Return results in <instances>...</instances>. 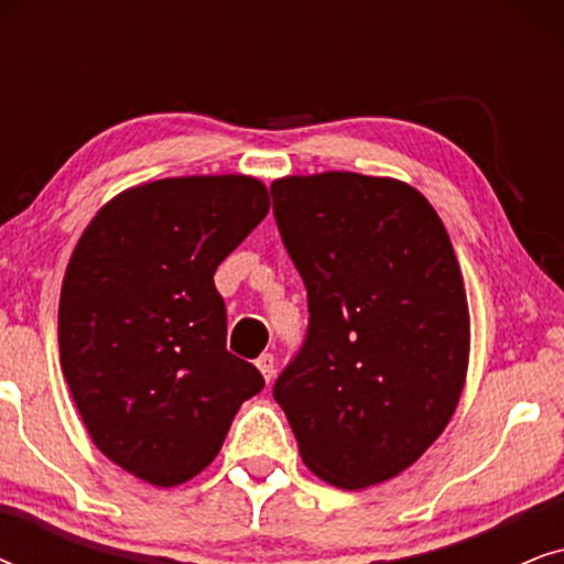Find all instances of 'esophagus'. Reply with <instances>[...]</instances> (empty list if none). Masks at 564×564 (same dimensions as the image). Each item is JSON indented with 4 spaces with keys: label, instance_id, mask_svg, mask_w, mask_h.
Returning <instances> with one entry per match:
<instances>
[{
    "label": "esophagus",
    "instance_id": "34e87169",
    "mask_svg": "<svg viewBox=\"0 0 564 564\" xmlns=\"http://www.w3.org/2000/svg\"><path fill=\"white\" fill-rule=\"evenodd\" d=\"M257 367L267 382L274 380V354H261L257 359Z\"/></svg>",
    "mask_w": 564,
    "mask_h": 564
}]
</instances>
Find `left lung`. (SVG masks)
<instances>
[{
    "instance_id": "8db88e82",
    "label": "left lung",
    "mask_w": 564,
    "mask_h": 564,
    "mask_svg": "<svg viewBox=\"0 0 564 564\" xmlns=\"http://www.w3.org/2000/svg\"><path fill=\"white\" fill-rule=\"evenodd\" d=\"M272 199L311 313L274 400L323 480H390L436 442L465 388L469 311L449 234L388 176H284Z\"/></svg>"
}]
</instances>
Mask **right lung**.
I'll use <instances>...</instances> for the list:
<instances>
[{
  "label": "right lung",
  "mask_w": 564,
  "mask_h": 564,
  "mask_svg": "<svg viewBox=\"0 0 564 564\" xmlns=\"http://www.w3.org/2000/svg\"><path fill=\"white\" fill-rule=\"evenodd\" d=\"M267 213L253 176H174L120 192L76 243L58 303L61 369L97 449L145 482L203 473L264 388L226 349L213 274Z\"/></svg>",
  "instance_id": "right-lung-1"
}]
</instances>
